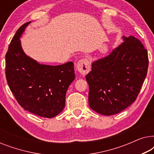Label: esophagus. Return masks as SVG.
Masks as SVG:
<instances>
[{
	"label": "esophagus",
	"mask_w": 154,
	"mask_h": 154,
	"mask_svg": "<svg viewBox=\"0 0 154 154\" xmlns=\"http://www.w3.org/2000/svg\"><path fill=\"white\" fill-rule=\"evenodd\" d=\"M76 69L82 75L87 74L90 69L89 60L88 58H83L79 60L76 64Z\"/></svg>",
	"instance_id": "esophagus-1"
}]
</instances>
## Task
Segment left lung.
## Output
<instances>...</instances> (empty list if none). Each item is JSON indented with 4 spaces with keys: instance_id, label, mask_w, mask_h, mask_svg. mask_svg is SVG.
<instances>
[{
    "instance_id": "left-lung-1",
    "label": "left lung",
    "mask_w": 154,
    "mask_h": 154,
    "mask_svg": "<svg viewBox=\"0 0 154 154\" xmlns=\"http://www.w3.org/2000/svg\"><path fill=\"white\" fill-rule=\"evenodd\" d=\"M123 39L108 56L92 63L85 76L90 107L100 114H116L131 105L146 76L147 50L132 35Z\"/></svg>"
}]
</instances>
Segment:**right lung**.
<instances>
[{
    "label": "right lung",
    "mask_w": 154,
    "mask_h": 154,
    "mask_svg": "<svg viewBox=\"0 0 154 154\" xmlns=\"http://www.w3.org/2000/svg\"><path fill=\"white\" fill-rule=\"evenodd\" d=\"M31 22L17 31L5 54V75L14 97L24 110L45 118L63 111L69 86L75 79L72 62L58 66L41 64L27 56L20 37Z\"/></svg>",
    "instance_id": "add662e5"
}]
</instances>
